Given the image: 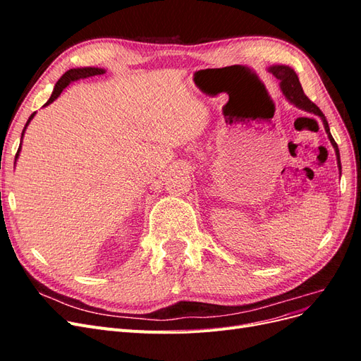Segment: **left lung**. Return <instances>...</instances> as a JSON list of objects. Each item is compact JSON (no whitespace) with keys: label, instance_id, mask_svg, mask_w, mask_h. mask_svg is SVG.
I'll return each mask as SVG.
<instances>
[{"label":"left lung","instance_id":"8db88e82","mask_svg":"<svg viewBox=\"0 0 361 361\" xmlns=\"http://www.w3.org/2000/svg\"><path fill=\"white\" fill-rule=\"evenodd\" d=\"M269 72L276 76V78L280 81V87L283 93H285V96L288 97V99L297 105L298 108H302V110L309 111V113H313L316 116H319L322 118L324 122V126H325V130L326 134H329V138L331 141V145L334 146L336 149V155H337V162H338V167H341V155H338V147L336 145L334 138L331 137L330 134V128H329V122H326L325 116L322 114V111L319 110L318 106H316L307 96H305V93L302 92V87L300 84V80L297 73L293 72V69H290L289 66H272L269 68Z\"/></svg>","mask_w":361,"mask_h":361}]
</instances>
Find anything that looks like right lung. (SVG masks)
I'll return each mask as SVG.
<instances>
[{"label": "right lung", "mask_w": 361, "mask_h": 361, "mask_svg": "<svg viewBox=\"0 0 361 361\" xmlns=\"http://www.w3.org/2000/svg\"><path fill=\"white\" fill-rule=\"evenodd\" d=\"M102 73H105V71H104V69H99V68H82V69H71V71H68V72L64 73V75L61 76V78L57 81L56 87H54V92H52V94H51V97H49V101H48L45 105H49L51 102L56 101L57 97L60 96V93L63 92L64 87L69 85V82L76 81V80L89 78V76H94V75H102ZM35 114H36V113H32V114L30 116L25 128L28 126L30 120H31L32 117H35ZM25 128H24V130H25ZM24 130H23V135H24ZM19 150H20V146H19V149H18V154H19ZM18 154H16V158H18Z\"/></svg>", "instance_id": "obj_1"}]
</instances>
